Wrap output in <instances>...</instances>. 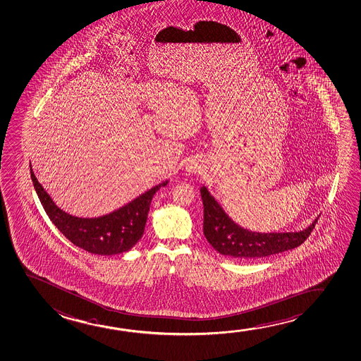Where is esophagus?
<instances>
[{"label": "esophagus", "instance_id": "1", "mask_svg": "<svg viewBox=\"0 0 361 361\" xmlns=\"http://www.w3.org/2000/svg\"><path fill=\"white\" fill-rule=\"evenodd\" d=\"M187 171L190 173L195 172L197 171V166L195 164H189L188 167H187Z\"/></svg>", "mask_w": 361, "mask_h": 361}]
</instances>
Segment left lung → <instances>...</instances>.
I'll use <instances>...</instances> for the list:
<instances>
[{
  "instance_id": "8db88e82",
  "label": "left lung",
  "mask_w": 361,
  "mask_h": 361,
  "mask_svg": "<svg viewBox=\"0 0 361 361\" xmlns=\"http://www.w3.org/2000/svg\"><path fill=\"white\" fill-rule=\"evenodd\" d=\"M204 205L203 233L218 253L237 260H255L299 247L315 228L317 219L302 231L257 233L244 229L226 216L208 189L200 188Z\"/></svg>"
}]
</instances>
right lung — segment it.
<instances>
[{
	"label": "right lung",
	"mask_w": 361,
	"mask_h": 361,
	"mask_svg": "<svg viewBox=\"0 0 361 361\" xmlns=\"http://www.w3.org/2000/svg\"><path fill=\"white\" fill-rule=\"evenodd\" d=\"M31 168V178L44 212L59 231L75 247L88 253L114 255L124 253L135 247L145 233V221L152 198L158 189L167 185V180L149 189L130 203L101 218H77L59 209L47 192L38 183Z\"/></svg>",
	"instance_id": "1"
}]
</instances>
